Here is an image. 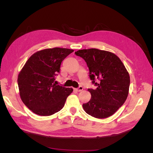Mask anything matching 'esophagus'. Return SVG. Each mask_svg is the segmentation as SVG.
Wrapping results in <instances>:
<instances>
[{
    "label": "esophagus",
    "mask_w": 153,
    "mask_h": 153,
    "mask_svg": "<svg viewBox=\"0 0 153 153\" xmlns=\"http://www.w3.org/2000/svg\"><path fill=\"white\" fill-rule=\"evenodd\" d=\"M83 89H84V87H83L82 86H80L78 88V89H76V91L77 92H80V91H82Z\"/></svg>",
    "instance_id": "obj_1"
}]
</instances>
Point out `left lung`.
<instances>
[{"label": "left lung", "mask_w": 153, "mask_h": 153, "mask_svg": "<svg viewBox=\"0 0 153 153\" xmlns=\"http://www.w3.org/2000/svg\"><path fill=\"white\" fill-rule=\"evenodd\" d=\"M75 54L85 60L90 78L97 86L96 89H88L91 98L83 104V108L96 118L111 116L124 104L129 93L130 77L126 68L116 55L108 51L83 49ZM95 77L99 80L98 83Z\"/></svg>", "instance_id": "1"}]
</instances>
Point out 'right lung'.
<instances>
[{"label": "right lung", "mask_w": 153, "mask_h": 153, "mask_svg": "<svg viewBox=\"0 0 153 153\" xmlns=\"http://www.w3.org/2000/svg\"><path fill=\"white\" fill-rule=\"evenodd\" d=\"M73 50L55 47L38 51L27 60L18 76L22 101L34 114L49 116L61 110L72 88L55 84L61 64Z\"/></svg>", "instance_id": "right-lung-1"}]
</instances>
